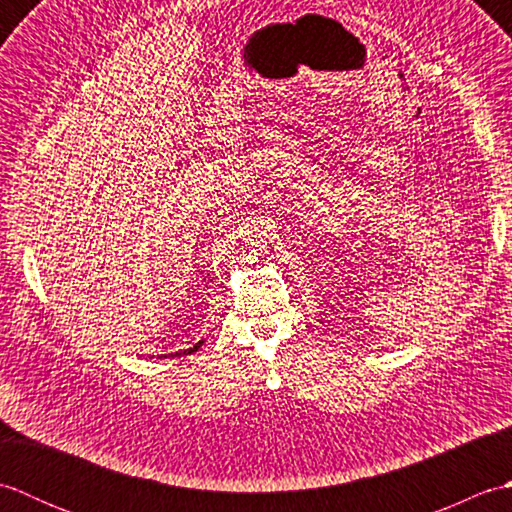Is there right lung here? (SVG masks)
<instances>
[{
    "label": "right lung",
    "instance_id": "add662e5",
    "mask_svg": "<svg viewBox=\"0 0 512 512\" xmlns=\"http://www.w3.org/2000/svg\"><path fill=\"white\" fill-rule=\"evenodd\" d=\"M202 343H204V341H198V343H195L193 347H189V350H182V352H176V354H178V356H182V354H193V352H198L200 347H202Z\"/></svg>",
    "mask_w": 512,
    "mask_h": 512
}]
</instances>
